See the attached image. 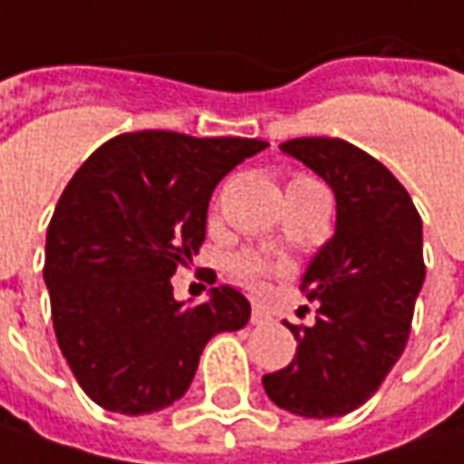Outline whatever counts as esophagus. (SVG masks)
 I'll return each mask as SVG.
<instances>
[{
	"mask_svg": "<svg viewBox=\"0 0 464 464\" xmlns=\"http://www.w3.org/2000/svg\"><path fill=\"white\" fill-rule=\"evenodd\" d=\"M270 323V314L265 313L262 307H255L252 310V325H267Z\"/></svg>",
	"mask_w": 464,
	"mask_h": 464,
	"instance_id": "esophagus-1",
	"label": "esophagus"
}]
</instances>
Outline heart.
<instances>
[{
  "instance_id": "heart-1",
  "label": "heart",
  "mask_w": 464,
  "mask_h": 464,
  "mask_svg": "<svg viewBox=\"0 0 464 464\" xmlns=\"http://www.w3.org/2000/svg\"><path fill=\"white\" fill-rule=\"evenodd\" d=\"M291 183H317L313 178H296V180H291ZM288 183V186H291ZM320 186V183H317ZM228 273H231V278L236 284H241L244 288H249V291H262L265 286V281L273 276V273H278V267H273L270 262H265L257 255H238V257L231 259V265H228Z\"/></svg>"
}]
</instances>
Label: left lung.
I'll list each match as a JSON object with an SVG mask.
<instances>
[{
  "label": "left lung",
  "instance_id": "8db88e82",
  "mask_svg": "<svg viewBox=\"0 0 464 464\" xmlns=\"http://www.w3.org/2000/svg\"><path fill=\"white\" fill-rule=\"evenodd\" d=\"M336 197V233L320 246L302 291L320 302L314 325H288L291 365L262 375L267 396L302 418H341L378 392L401 357L425 281L422 220L407 188L343 139H291Z\"/></svg>",
  "mask_w": 464,
  "mask_h": 464
}]
</instances>
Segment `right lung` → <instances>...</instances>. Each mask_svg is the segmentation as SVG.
Returning <instances> with one entry per match:
<instances>
[{
	"mask_svg": "<svg viewBox=\"0 0 464 464\" xmlns=\"http://www.w3.org/2000/svg\"><path fill=\"white\" fill-rule=\"evenodd\" d=\"M265 147L136 130L102 144L70 178L46 228L44 281L57 343L99 407H170L188 392L207 341L249 323L241 291L218 286L209 302L186 307L170 278L199 255L215 186Z\"/></svg>",
	"mask_w": 464,
	"mask_h": 464,
	"instance_id": "1",
	"label": "right lung"
}]
</instances>
